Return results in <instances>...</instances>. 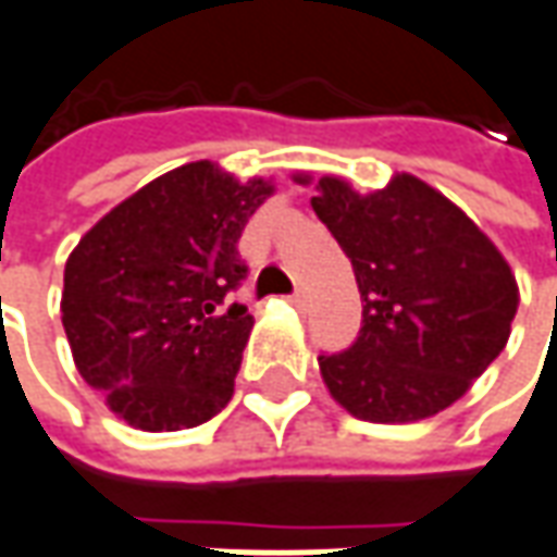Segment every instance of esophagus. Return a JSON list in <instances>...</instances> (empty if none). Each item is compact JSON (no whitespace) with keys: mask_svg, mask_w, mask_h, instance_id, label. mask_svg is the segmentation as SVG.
Listing matches in <instances>:
<instances>
[{"mask_svg":"<svg viewBox=\"0 0 557 557\" xmlns=\"http://www.w3.org/2000/svg\"><path fill=\"white\" fill-rule=\"evenodd\" d=\"M290 302H294L297 309H309V302H312V294H309V287H297V290L290 294Z\"/></svg>","mask_w":557,"mask_h":557,"instance_id":"1","label":"esophagus"}]
</instances>
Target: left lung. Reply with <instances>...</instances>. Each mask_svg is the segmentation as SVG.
<instances>
[{"label": "left lung", "mask_w": 557, "mask_h": 557, "mask_svg": "<svg viewBox=\"0 0 557 557\" xmlns=\"http://www.w3.org/2000/svg\"><path fill=\"white\" fill-rule=\"evenodd\" d=\"M315 190L312 209L351 260L363 302L355 345L318 358L330 397L375 424L443 412L509 339L519 309L509 263L416 175L400 172L373 194L324 175Z\"/></svg>", "instance_id": "1"}]
</instances>
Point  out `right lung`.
<instances>
[{
    "mask_svg": "<svg viewBox=\"0 0 557 557\" xmlns=\"http://www.w3.org/2000/svg\"><path fill=\"white\" fill-rule=\"evenodd\" d=\"M272 182L209 160L145 184L90 227L63 272V327L81 379L139 431H184L233 397L255 318L227 302L248 275L242 230Z\"/></svg>",
    "mask_w": 557,
    "mask_h": 557,
    "instance_id": "obj_1",
    "label": "right lung"
}]
</instances>
